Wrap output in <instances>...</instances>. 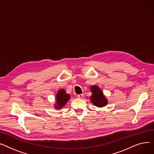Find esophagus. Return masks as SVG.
Returning a JSON list of instances; mask_svg holds the SVG:
<instances>
[{
  "label": "esophagus",
  "mask_w": 154,
  "mask_h": 154,
  "mask_svg": "<svg viewBox=\"0 0 154 154\" xmlns=\"http://www.w3.org/2000/svg\"><path fill=\"white\" fill-rule=\"evenodd\" d=\"M77 97L78 98H82L83 97V94H78L77 95Z\"/></svg>",
  "instance_id": "34e87169"
}]
</instances>
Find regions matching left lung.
<instances>
[{
	"mask_svg": "<svg viewBox=\"0 0 154 154\" xmlns=\"http://www.w3.org/2000/svg\"><path fill=\"white\" fill-rule=\"evenodd\" d=\"M92 96L90 97L91 102L97 107H103L107 104V99L104 96L103 93L100 88L97 86L91 87Z\"/></svg>",
	"mask_w": 154,
	"mask_h": 154,
	"instance_id": "8db88e82",
	"label": "left lung"
}]
</instances>
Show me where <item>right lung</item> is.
<instances>
[{"label": "right lung", "mask_w": 154, "mask_h": 154, "mask_svg": "<svg viewBox=\"0 0 154 154\" xmlns=\"http://www.w3.org/2000/svg\"><path fill=\"white\" fill-rule=\"evenodd\" d=\"M69 94L66 93L65 89H60L58 91L56 97H57V105L55 107L57 109H61L65 105L69 99Z\"/></svg>", "instance_id": "add662e5"}]
</instances>
